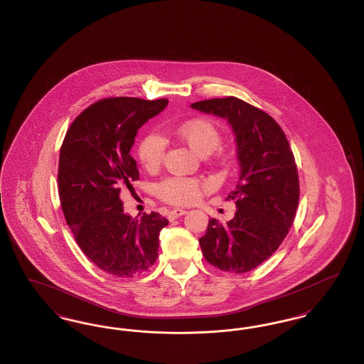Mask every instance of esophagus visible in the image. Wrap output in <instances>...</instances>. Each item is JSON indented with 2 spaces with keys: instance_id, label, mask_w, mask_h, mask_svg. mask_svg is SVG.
<instances>
[{
  "instance_id": "obj_1",
  "label": "esophagus",
  "mask_w": 364,
  "mask_h": 364,
  "mask_svg": "<svg viewBox=\"0 0 364 364\" xmlns=\"http://www.w3.org/2000/svg\"><path fill=\"white\" fill-rule=\"evenodd\" d=\"M186 213H187V211H186L184 208H174L172 211H169L168 217H169V220H176V218H178V217L184 215Z\"/></svg>"
}]
</instances>
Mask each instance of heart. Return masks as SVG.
<instances>
[{
    "instance_id": "1",
    "label": "heart",
    "mask_w": 364,
    "mask_h": 364,
    "mask_svg": "<svg viewBox=\"0 0 364 364\" xmlns=\"http://www.w3.org/2000/svg\"><path fill=\"white\" fill-rule=\"evenodd\" d=\"M174 136L187 144L193 153L205 156L211 154L221 143V134L215 124L206 119H192L176 124L172 128ZM166 144L156 134H149L140 139L136 154L140 165L149 171H156L165 158ZM210 184L192 177H169L156 186V193L161 199L172 205H190L199 199L202 190H208Z\"/></svg>"
}]
</instances>
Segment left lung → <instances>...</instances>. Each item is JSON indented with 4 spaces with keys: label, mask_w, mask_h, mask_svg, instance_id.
<instances>
[{
    "label": "left lung",
    "mask_w": 364,
    "mask_h": 364,
    "mask_svg": "<svg viewBox=\"0 0 364 364\" xmlns=\"http://www.w3.org/2000/svg\"><path fill=\"white\" fill-rule=\"evenodd\" d=\"M192 109L225 119L236 136L240 176L226 199L235 217L208 221L199 239L210 264L230 273H247L270 258L294 224L299 205V176L288 139L276 120L239 98H214Z\"/></svg>",
    "instance_id": "left-lung-1"
}]
</instances>
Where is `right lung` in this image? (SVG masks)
Returning a JSON list of instances; mask_svg holds the SVG:
<instances>
[{
  "label": "right lung",
  "instance_id": "1",
  "mask_svg": "<svg viewBox=\"0 0 364 364\" xmlns=\"http://www.w3.org/2000/svg\"><path fill=\"white\" fill-rule=\"evenodd\" d=\"M168 100L106 98L82 112L63 141L58 195L75 240L105 273L136 277L149 270L159 248V232L169 224L159 213L132 218L120 192L139 178L129 151L138 129L161 113Z\"/></svg>",
  "mask_w": 364,
  "mask_h": 364
}]
</instances>
